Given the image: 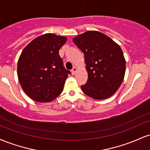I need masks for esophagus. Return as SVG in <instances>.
Masks as SVG:
<instances>
[{"label":"esophagus","mask_w":150,"mask_h":150,"mask_svg":"<svg viewBox=\"0 0 150 150\" xmlns=\"http://www.w3.org/2000/svg\"><path fill=\"white\" fill-rule=\"evenodd\" d=\"M77 70V68H76V67H75V66H74L73 68V69H72V70H71V72H72V74H73V75H75V73H76Z\"/></svg>","instance_id":"1"}]
</instances>
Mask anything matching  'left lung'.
Wrapping results in <instances>:
<instances>
[{
  "mask_svg": "<svg viewBox=\"0 0 150 150\" xmlns=\"http://www.w3.org/2000/svg\"><path fill=\"white\" fill-rule=\"evenodd\" d=\"M73 42L85 56L87 82L82 92L95 99H104L118 90L124 79L125 60L121 48L108 36L88 31L77 36Z\"/></svg>",
  "mask_w": 150,
  "mask_h": 150,
  "instance_id": "8db88e82",
  "label": "left lung"
}]
</instances>
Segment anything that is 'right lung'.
Returning a JSON list of instances; mask_svg holds the SVG:
<instances>
[{"instance_id": "obj_1", "label": "right lung", "mask_w": 150, "mask_h": 150, "mask_svg": "<svg viewBox=\"0 0 150 150\" xmlns=\"http://www.w3.org/2000/svg\"><path fill=\"white\" fill-rule=\"evenodd\" d=\"M67 38L45 34L32 41L18 62V76L22 88L31 99L49 102L63 92L65 80L70 74L63 66L59 49Z\"/></svg>"}]
</instances>
